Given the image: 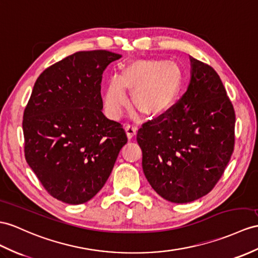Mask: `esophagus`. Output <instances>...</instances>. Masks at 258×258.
I'll list each match as a JSON object with an SVG mask.
<instances>
[{"instance_id":"obj_1","label":"esophagus","mask_w":258,"mask_h":258,"mask_svg":"<svg viewBox=\"0 0 258 258\" xmlns=\"http://www.w3.org/2000/svg\"><path fill=\"white\" fill-rule=\"evenodd\" d=\"M124 129H125V134H127V137L129 138V139H131V138H134L137 135V131H138L137 125L125 124Z\"/></svg>"}]
</instances>
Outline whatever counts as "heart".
<instances>
[{
    "label": "heart",
    "instance_id": "1",
    "mask_svg": "<svg viewBox=\"0 0 258 258\" xmlns=\"http://www.w3.org/2000/svg\"><path fill=\"white\" fill-rule=\"evenodd\" d=\"M181 70L173 61L135 60L125 64L119 78H111L105 91V108L118 119L128 104L125 90L133 91V104L143 116H159L176 98Z\"/></svg>",
    "mask_w": 258,
    "mask_h": 258
}]
</instances>
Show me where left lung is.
<instances>
[{
  "label": "left lung",
  "instance_id": "obj_1",
  "mask_svg": "<svg viewBox=\"0 0 258 258\" xmlns=\"http://www.w3.org/2000/svg\"><path fill=\"white\" fill-rule=\"evenodd\" d=\"M190 59L178 102L138 130L142 168L161 197L191 203L212 190L234 150L235 112L215 69Z\"/></svg>",
  "mask_w": 258,
  "mask_h": 258
}]
</instances>
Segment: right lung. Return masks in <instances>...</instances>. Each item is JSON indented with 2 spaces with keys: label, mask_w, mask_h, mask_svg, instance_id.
Wrapping results in <instances>:
<instances>
[{
  "label": "right lung",
  "mask_w": 258,
  "mask_h": 258,
  "mask_svg": "<svg viewBox=\"0 0 258 258\" xmlns=\"http://www.w3.org/2000/svg\"><path fill=\"white\" fill-rule=\"evenodd\" d=\"M121 55L79 51L37 79L23 117L25 158L45 189L69 205L102 189L127 143L122 125L103 114V72Z\"/></svg>",
  "instance_id": "right-lung-1"
}]
</instances>
